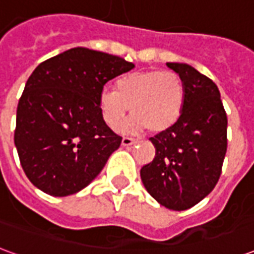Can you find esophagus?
Segmentation results:
<instances>
[{"instance_id": "obj_1", "label": "esophagus", "mask_w": 254, "mask_h": 254, "mask_svg": "<svg viewBox=\"0 0 254 254\" xmlns=\"http://www.w3.org/2000/svg\"><path fill=\"white\" fill-rule=\"evenodd\" d=\"M121 143H122V145H124V147H129V145H133V144H136V143H137V141H136L134 138L124 137V138H122Z\"/></svg>"}]
</instances>
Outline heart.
I'll return each mask as SVG.
<instances>
[{
    "label": "heart",
    "mask_w": 254,
    "mask_h": 254,
    "mask_svg": "<svg viewBox=\"0 0 254 254\" xmlns=\"http://www.w3.org/2000/svg\"><path fill=\"white\" fill-rule=\"evenodd\" d=\"M114 89H102L98 96L100 117L111 129L121 127L124 133H140L148 127L163 133L181 118L187 100L182 78L171 70H144L127 73L117 80Z\"/></svg>",
    "instance_id": "obj_1"
}]
</instances>
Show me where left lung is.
<instances>
[{
  "label": "left lung",
  "mask_w": 254,
  "mask_h": 254,
  "mask_svg": "<svg viewBox=\"0 0 254 254\" xmlns=\"http://www.w3.org/2000/svg\"><path fill=\"white\" fill-rule=\"evenodd\" d=\"M166 65L185 84V107L174 127L149 138L156 152L140 176L159 204L184 211L201 201L218 184L227 151V116L211 78L188 64Z\"/></svg>",
  "instance_id": "obj_1"
}]
</instances>
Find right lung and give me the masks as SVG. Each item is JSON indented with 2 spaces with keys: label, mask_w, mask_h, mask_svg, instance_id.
Wrapping results in <instances>:
<instances>
[{
  "label": "right lung",
  "mask_w": 254,
  "mask_h": 254,
  "mask_svg": "<svg viewBox=\"0 0 254 254\" xmlns=\"http://www.w3.org/2000/svg\"><path fill=\"white\" fill-rule=\"evenodd\" d=\"M134 65L74 47L39 64L17 106L14 145L34 185L50 196L77 193L98 177L122 137L100 117L105 84Z\"/></svg>",
  "instance_id": "obj_1"
}]
</instances>
